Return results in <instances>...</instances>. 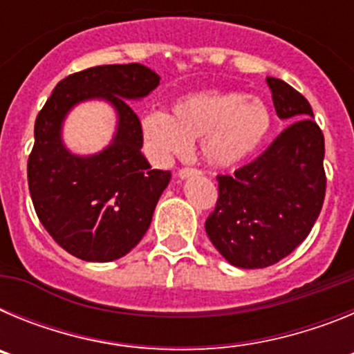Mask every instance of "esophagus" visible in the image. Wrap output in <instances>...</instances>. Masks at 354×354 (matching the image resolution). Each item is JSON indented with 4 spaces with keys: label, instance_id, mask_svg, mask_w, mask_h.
<instances>
[{
    "label": "esophagus",
    "instance_id": "1",
    "mask_svg": "<svg viewBox=\"0 0 354 354\" xmlns=\"http://www.w3.org/2000/svg\"><path fill=\"white\" fill-rule=\"evenodd\" d=\"M202 174V171L198 170V168H189V167H186V168H180L179 170V177L180 179H187V177H192V175H200Z\"/></svg>",
    "mask_w": 354,
    "mask_h": 354
}]
</instances>
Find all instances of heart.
Here are the masks:
<instances>
[{"mask_svg":"<svg viewBox=\"0 0 354 354\" xmlns=\"http://www.w3.org/2000/svg\"><path fill=\"white\" fill-rule=\"evenodd\" d=\"M273 127L270 108L245 92H209L183 97L171 115L152 111L142 120L147 145L159 158L186 156L192 143L202 140L204 156L212 167H234L252 156Z\"/></svg>","mask_w":354,"mask_h":354,"instance_id":"1","label":"heart"}]
</instances>
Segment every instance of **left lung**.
<instances>
[{
    "instance_id": "1",
    "label": "left lung",
    "mask_w": 354,
    "mask_h": 354,
    "mask_svg": "<svg viewBox=\"0 0 354 354\" xmlns=\"http://www.w3.org/2000/svg\"><path fill=\"white\" fill-rule=\"evenodd\" d=\"M280 118L292 124L234 175H218L216 207L205 220L214 248L232 266L277 264L310 234L326 193L324 136L305 97L266 77Z\"/></svg>"
}]
</instances>
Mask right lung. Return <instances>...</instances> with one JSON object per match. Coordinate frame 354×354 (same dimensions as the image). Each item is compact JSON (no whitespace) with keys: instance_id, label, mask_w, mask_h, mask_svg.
<instances>
[{"instance_id":"right-lung-1","label":"right lung","mask_w":354,"mask_h":354,"mask_svg":"<svg viewBox=\"0 0 354 354\" xmlns=\"http://www.w3.org/2000/svg\"><path fill=\"white\" fill-rule=\"evenodd\" d=\"M158 84L159 76L145 65L90 67L56 84L37 115L28 158L31 202L49 236L81 261L109 262L129 253L170 183V171L152 170L142 154V122L126 101L149 95ZM95 96L115 106L119 129L108 149L80 158L61 143V122L72 105Z\"/></svg>"}]
</instances>
